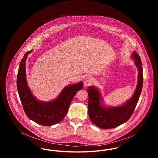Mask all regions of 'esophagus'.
<instances>
[{"label": "esophagus", "mask_w": 158, "mask_h": 158, "mask_svg": "<svg viewBox=\"0 0 158 158\" xmlns=\"http://www.w3.org/2000/svg\"><path fill=\"white\" fill-rule=\"evenodd\" d=\"M93 81H94V79H93V78L91 77H86V78L84 80V81H83L84 86H86V87L89 86V85H90L93 83Z\"/></svg>", "instance_id": "34e87169"}]
</instances>
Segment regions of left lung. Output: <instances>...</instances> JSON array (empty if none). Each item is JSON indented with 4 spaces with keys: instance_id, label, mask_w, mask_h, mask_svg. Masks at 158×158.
<instances>
[{
    "instance_id": "8db88e82",
    "label": "left lung",
    "mask_w": 158,
    "mask_h": 158,
    "mask_svg": "<svg viewBox=\"0 0 158 158\" xmlns=\"http://www.w3.org/2000/svg\"><path fill=\"white\" fill-rule=\"evenodd\" d=\"M138 70L137 84L133 95L126 102L118 106L105 105L100 89L90 86L88 93V114L90 121L101 128H113L124 123L130 118L135 109L142 90L143 68L139 55L133 52L131 55Z\"/></svg>"
}]
</instances>
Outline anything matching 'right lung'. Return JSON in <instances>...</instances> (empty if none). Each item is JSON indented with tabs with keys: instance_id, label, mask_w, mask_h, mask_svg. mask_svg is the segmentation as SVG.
Returning <instances> with one entry per match:
<instances>
[{
	"instance_id": "right-lung-1",
	"label": "right lung",
	"mask_w": 158,
	"mask_h": 158,
	"mask_svg": "<svg viewBox=\"0 0 158 158\" xmlns=\"http://www.w3.org/2000/svg\"><path fill=\"white\" fill-rule=\"evenodd\" d=\"M32 50L25 54L20 63L17 75V89L27 116L37 124L51 126L64 118L72 99L77 91L82 89L83 83L81 81L69 85L52 101H43L38 99L29 88L26 76V60Z\"/></svg>"
}]
</instances>
